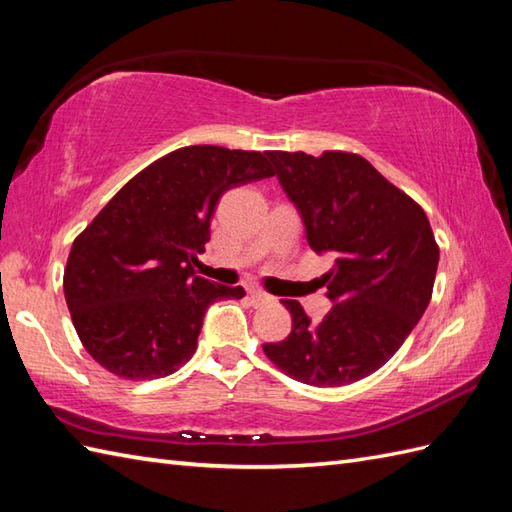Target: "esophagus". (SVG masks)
Segmentation results:
<instances>
[{"instance_id":"34e87169","label":"esophagus","mask_w":512,"mask_h":512,"mask_svg":"<svg viewBox=\"0 0 512 512\" xmlns=\"http://www.w3.org/2000/svg\"><path fill=\"white\" fill-rule=\"evenodd\" d=\"M249 300H252V304H256V306L267 304V302H274V298H271L269 293L260 291V289H249Z\"/></svg>"}]
</instances>
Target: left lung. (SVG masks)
<instances>
[{
	"instance_id": "obj_1",
	"label": "left lung",
	"mask_w": 512,
	"mask_h": 512,
	"mask_svg": "<svg viewBox=\"0 0 512 512\" xmlns=\"http://www.w3.org/2000/svg\"><path fill=\"white\" fill-rule=\"evenodd\" d=\"M267 157L302 214L313 252L335 254V267L322 276L335 304L311 324L300 302L282 300L291 333L263 350L300 383H355L390 361L427 309L440 256L429 219L357 153Z\"/></svg>"
}]
</instances>
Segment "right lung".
<instances>
[{
  "mask_svg": "<svg viewBox=\"0 0 512 512\" xmlns=\"http://www.w3.org/2000/svg\"><path fill=\"white\" fill-rule=\"evenodd\" d=\"M271 175L258 151L184 146L140 170L74 238L65 302L102 368L144 381L195 355L208 306L245 295L195 276L214 206L225 190Z\"/></svg>",
  "mask_w": 512,
  "mask_h": 512,
  "instance_id": "add662e5",
  "label": "right lung"
}]
</instances>
